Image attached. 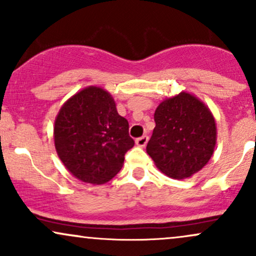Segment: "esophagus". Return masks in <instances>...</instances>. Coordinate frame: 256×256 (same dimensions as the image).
Listing matches in <instances>:
<instances>
[{"label": "esophagus", "mask_w": 256, "mask_h": 256, "mask_svg": "<svg viewBox=\"0 0 256 256\" xmlns=\"http://www.w3.org/2000/svg\"><path fill=\"white\" fill-rule=\"evenodd\" d=\"M146 142H148V136H146V134L142 137H138L136 140V144L138 146H144L146 144Z\"/></svg>", "instance_id": "obj_1"}]
</instances>
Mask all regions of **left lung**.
Listing matches in <instances>:
<instances>
[{
    "mask_svg": "<svg viewBox=\"0 0 256 256\" xmlns=\"http://www.w3.org/2000/svg\"><path fill=\"white\" fill-rule=\"evenodd\" d=\"M146 152L161 172L184 179L210 161L216 146V122L200 100L186 92L167 98L158 104Z\"/></svg>",
    "mask_w": 256,
    "mask_h": 256,
    "instance_id": "1",
    "label": "left lung"
}]
</instances>
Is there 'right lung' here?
Wrapping results in <instances>:
<instances>
[{
	"mask_svg": "<svg viewBox=\"0 0 256 256\" xmlns=\"http://www.w3.org/2000/svg\"><path fill=\"white\" fill-rule=\"evenodd\" d=\"M54 140L66 168L91 184L110 180L134 146L128 120L119 116L110 94L96 86L82 90L62 106L55 120Z\"/></svg>",
	"mask_w": 256,
	"mask_h": 256,
	"instance_id": "right-lung-1",
	"label": "right lung"
}]
</instances>
